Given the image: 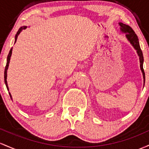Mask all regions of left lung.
<instances>
[{
  "label": "left lung",
  "mask_w": 149,
  "mask_h": 149,
  "mask_svg": "<svg viewBox=\"0 0 149 149\" xmlns=\"http://www.w3.org/2000/svg\"><path fill=\"white\" fill-rule=\"evenodd\" d=\"M119 25L120 26V30L123 33H125V36H126L127 38L130 43L132 45V46L134 48V49L136 51L139 57V61H140V68H141V70L143 73V79L145 77V73L143 71V53L141 50L139 46V38L136 36V34H135V32L134 31V30L130 27L129 25H127L123 23L120 22Z\"/></svg>",
  "instance_id": "1"
}]
</instances>
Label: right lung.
Returning a JSON list of instances; mask_svg holds the SVG:
<instances>
[{"label":"right lung","mask_w":149,"mask_h":149,"mask_svg":"<svg viewBox=\"0 0 149 149\" xmlns=\"http://www.w3.org/2000/svg\"><path fill=\"white\" fill-rule=\"evenodd\" d=\"M27 27V26H21L20 28H19V30H18V31L17 32V34L15 35V43L17 41V37L18 36H19V34H20V32L22 31L23 29H25ZM12 51H13V48H11L10 51L9 52V54H8V58H7V63H6V68H5V72H4V80H5V83H6V87H7L8 90H9V88H8V83H7V70L8 69V66H9V63H10V57H11V55H12ZM10 96V98H12V96H11V94L10 93H9Z\"/></svg>","instance_id":"right-lung-1"}]
</instances>
